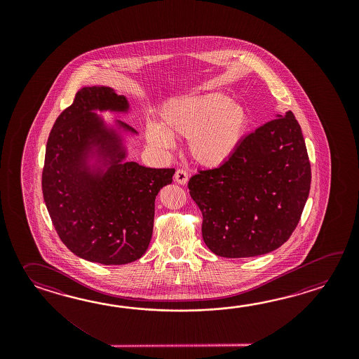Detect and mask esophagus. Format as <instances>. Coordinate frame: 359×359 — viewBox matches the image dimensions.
<instances>
[{
	"instance_id": "esophagus-1",
	"label": "esophagus",
	"mask_w": 359,
	"mask_h": 359,
	"mask_svg": "<svg viewBox=\"0 0 359 359\" xmlns=\"http://www.w3.org/2000/svg\"><path fill=\"white\" fill-rule=\"evenodd\" d=\"M175 181L180 183V184H186L189 181V175L186 170L183 169H177L176 175H175Z\"/></svg>"
}]
</instances>
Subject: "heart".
Here are the masks:
<instances>
[{"label": "heart", "mask_w": 359, "mask_h": 359, "mask_svg": "<svg viewBox=\"0 0 359 359\" xmlns=\"http://www.w3.org/2000/svg\"><path fill=\"white\" fill-rule=\"evenodd\" d=\"M248 113L222 93L192 95L168 101L159 124L149 122L146 141L159 150L173 146V137L189 138V151L198 164L221 167L236 151L248 127Z\"/></svg>", "instance_id": "heart-1"}]
</instances>
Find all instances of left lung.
<instances>
[{
  "mask_svg": "<svg viewBox=\"0 0 359 359\" xmlns=\"http://www.w3.org/2000/svg\"><path fill=\"white\" fill-rule=\"evenodd\" d=\"M311 163L298 121L277 115L241 140L221 167L189 181L206 246L223 258L273 252L297 229L311 190Z\"/></svg>",
  "mask_w": 359,
  "mask_h": 359,
  "instance_id": "1",
  "label": "left lung"
}]
</instances>
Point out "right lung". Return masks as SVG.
<instances>
[{
  "label": "right lung",
  "instance_id": "1",
  "mask_svg": "<svg viewBox=\"0 0 359 359\" xmlns=\"http://www.w3.org/2000/svg\"><path fill=\"white\" fill-rule=\"evenodd\" d=\"M128 109L127 99L110 87L81 88L50 132L42 172L43 198L61 241L79 258L107 266L127 264L145 254L155 198L176 172L123 161L122 137L93 111ZM92 158L95 163L90 165Z\"/></svg>",
  "mask_w": 359,
  "mask_h": 359
}]
</instances>
